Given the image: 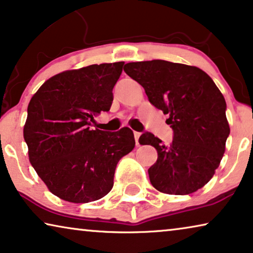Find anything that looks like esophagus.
Segmentation results:
<instances>
[{
    "label": "esophagus",
    "instance_id": "obj_1",
    "mask_svg": "<svg viewBox=\"0 0 253 253\" xmlns=\"http://www.w3.org/2000/svg\"><path fill=\"white\" fill-rule=\"evenodd\" d=\"M133 134H134V140H136V144L137 145H139V137H140V132H137V131H134L133 132Z\"/></svg>",
    "mask_w": 253,
    "mask_h": 253
}]
</instances>
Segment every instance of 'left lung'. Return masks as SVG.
<instances>
[{
  "mask_svg": "<svg viewBox=\"0 0 253 253\" xmlns=\"http://www.w3.org/2000/svg\"><path fill=\"white\" fill-rule=\"evenodd\" d=\"M127 76L139 83L148 101L164 114L174 131L170 145L144 132L141 145H152L158 160L148 169L152 185L168 195H189L213 177L230 133L226 100L202 69L164 60L130 62Z\"/></svg>",
  "mask_w": 253,
  "mask_h": 253,
  "instance_id": "obj_1",
  "label": "left lung"
}]
</instances>
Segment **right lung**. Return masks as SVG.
I'll use <instances>...</instances> for the list:
<instances>
[{
    "mask_svg": "<svg viewBox=\"0 0 253 253\" xmlns=\"http://www.w3.org/2000/svg\"><path fill=\"white\" fill-rule=\"evenodd\" d=\"M124 62L92 64L55 75L27 107L24 139L31 165L53 195L70 203L105 197L120 159L134 147L132 130H93L108 112Z\"/></svg>",
    "mask_w": 253,
    "mask_h": 253,
    "instance_id": "add662e5",
    "label": "right lung"
}]
</instances>
